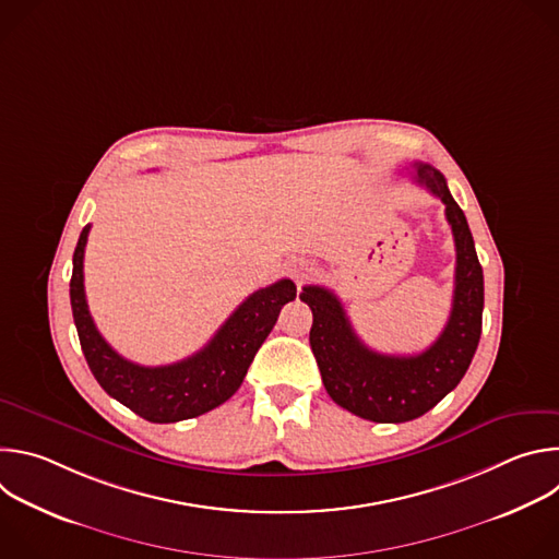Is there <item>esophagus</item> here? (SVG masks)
<instances>
[{
    "label": "esophagus",
    "instance_id": "obj_1",
    "mask_svg": "<svg viewBox=\"0 0 559 559\" xmlns=\"http://www.w3.org/2000/svg\"><path fill=\"white\" fill-rule=\"evenodd\" d=\"M311 263H307V261H294L292 265H289V274H292V278L296 281V283H302L309 274H311Z\"/></svg>",
    "mask_w": 559,
    "mask_h": 559
}]
</instances>
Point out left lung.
Returning a JSON list of instances; mask_svg holds the SVG:
<instances>
[{
	"mask_svg": "<svg viewBox=\"0 0 559 559\" xmlns=\"http://www.w3.org/2000/svg\"><path fill=\"white\" fill-rule=\"evenodd\" d=\"M414 170L416 181L444 203L455 241L453 302L438 341L416 356L378 354L358 338L332 289L307 285L300 294L313 313L309 345L328 393L371 423H409L433 409L466 373L483 334L485 276L466 216L433 166L414 164Z\"/></svg>",
	"mask_w": 559,
	"mask_h": 559,
	"instance_id": "1",
	"label": "left lung"
}]
</instances>
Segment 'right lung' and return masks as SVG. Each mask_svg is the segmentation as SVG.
I'll use <instances>...</instances> for the list:
<instances>
[{
  "label": "right lung",
  "mask_w": 559,
  "mask_h": 559,
  "mask_svg": "<svg viewBox=\"0 0 559 559\" xmlns=\"http://www.w3.org/2000/svg\"><path fill=\"white\" fill-rule=\"evenodd\" d=\"M91 225L79 234L72 254L70 305L82 352L108 395L150 423H179L223 405L241 386L259 347L276 325L296 285L283 278L248 296L197 354L175 365L143 367L117 354L99 334L84 292V252Z\"/></svg>",
  "instance_id": "obj_1"
}]
</instances>
